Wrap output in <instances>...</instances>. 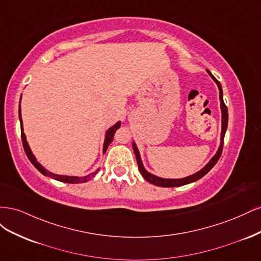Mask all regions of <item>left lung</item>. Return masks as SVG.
<instances>
[{
    "mask_svg": "<svg viewBox=\"0 0 261 261\" xmlns=\"http://www.w3.org/2000/svg\"><path fill=\"white\" fill-rule=\"evenodd\" d=\"M207 73L209 74V76L212 78L213 82H215L219 88V99H220V108H221V137H220V145L218 147V150L216 154L213 155L211 159L209 160V162L204 165V167L199 170L198 172L194 173V174L183 177V178H163L160 176H156L152 173L148 172L145 167L144 163L141 161V156L139 153V150L135 144V141H133V149H134V153L136 155V160H137V164H138V169L140 174L143 175V177L149 181L150 184H153L155 186H160V187H178V186H183L186 184H191L194 183V181L200 179L202 176H204L207 173L215 167L216 163L218 162V160L220 159L221 153H222V149H223V141H224V136H225V132L227 128V121H228V113H227V108L223 101V91H222V86H221L220 82H218L217 78L213 76L210 70L207 69Z\"/></svg>",
    "mask_w": 261,
    "mask_h": 261,
    "instance_id": "obj_1",
    "label": "left lung"
}]
</instances>
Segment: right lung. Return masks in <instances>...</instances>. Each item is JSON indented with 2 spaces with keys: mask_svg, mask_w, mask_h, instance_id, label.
Segmentation results:
<instances>
[{
  "mask_svg": "<svg viewBox=\"0 0 261 261\" xmlns=\"http://www.w3.org/2000/svg\"><path fill=\"white\" fill-rule=\"evenodd\" d=\"M21 100V97H20ZM20 100H19V108H18V116H19V122H20V130H21V140H22V146L23 149H25V152L28 156L29 161L34 164V167L40 172L44 176H48L51 177L55 180H60V181H64V183H69V184H78V183H86V181H88L90 178H92L94 175L97 174L98 171L100 170L97 169L94 172L90 173V174H87L85 176H69V175H61V174H55V173H52L50 171L46 170L41 163H39L37 158L35 156V154L31 151V149L29 147L28 141L26 139V135L25 133H23V127H22V120H21V109H20ZM121 127V121L116 122L113 126H111L107 132H106V135H105V143H103V149H102V153H106L107 152V149L109 147V145L112 143L113 137H114V134L115 132Z\"/></svg>",
  "mask_w": 261,
  "mask_h": 261,
  "instance_id": "right-lung-1",
  "label": "right lung"
}]
</instances>
